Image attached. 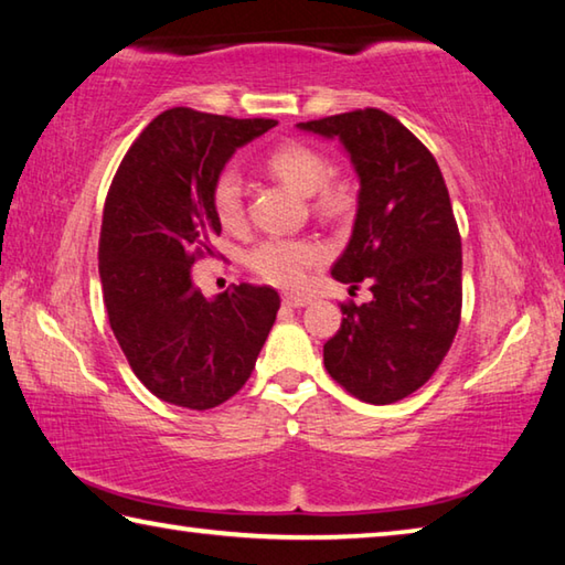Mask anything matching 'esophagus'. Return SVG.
<instances>
[{"label":"esophagus","instance_id":"1","mask_svg":"<svg viewBox=\"0 0 565 565\" xmlns=\"http://www.w3.org/2000/svg\"><path fill=\"white\" fill-rule=\"evenodd\" d=\"M309 301H311L309 296H303V294H284V303L294 306V309H301V306H306Z\"/></svg>","mask_w":565,"mask_h":565}]
</instances>
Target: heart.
I'll list each match as a JSON object with an SVG mask.
<instances>
[{
  "mask_svg": "<svg viewBox=\"0 0 565 565\" xmlns=\"http://www.w3.org/2000/svg\"><path fill=\"white\" fill-rule=\"evenodd\" d=\"M264 169L281 184L311 196L313 209L321 216L341 218L356 204V194L349 181L329 174L327 157L303 141H284L266 151ZM212 206L226 232H238L244 226V189L234 169H224L214 179ZM321 256V248L303 238H266L248 252L246 264L264 281L281 289H294L306 281L311 266L319 264Z\"/></svg>",
  "mask_w": 565,
  "mask_h": 565,
  "instance_id": "1",
  "label": "heart"
}]
</instances>
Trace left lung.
Instances as JSON below:
<instances>
[{"mask_svg": "<svg viewBox=\"0 0 565 565\" xmlns=\"http://www.w3.org/2000/svg\"><path fill=\"white\" fill-rule=\"evenodd\" d=\"M296 127L339 139L356 169L359 209L333 279L374 299L341 303L323 366L366 404H396L434 376L461 323V234L436 159L396 117L356 109Z\"/></svg>", "mask_w": 565, "mask_h": 565, "instance_id": "obj_1", "label": "left lung"}]
</instances>
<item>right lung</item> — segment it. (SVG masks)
Wrapping results in <instances>:
<instances>
[{"instance_id":"add662e5","label":"right lung","mask_w":565,"mask_h":565,"mask_svg":"<svg viewBox=\"0 0 565 565\" xmlns=\"http://www.w3.org/2000/svg\"><path fill=\"white\" fill-rule=\"evenodd\" d=\"M271 127L274 119L167 109L111 179L99 234L104 306L131 371L167 404L206 411L232 398L276 321L271 286L238 284L206 299L191 276L222 234L214 179Z\"/></svg>"}]
</instances>
